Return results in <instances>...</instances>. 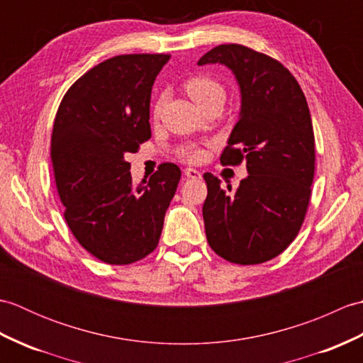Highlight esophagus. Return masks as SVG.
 Segmentation results:
<instances>
[{"mask_svg":"<svg viewBox=\"0 0 363 363\" xmlns=\"http://www.w3.org/2000/svg\"><path fill=\"white\" fill-rule=\"evenodd\" d=\"M184 174L190 177V179H199V177H201V173H199L195 168H186L184 169Z\"/></svg>","mask_w":363,"mask_h":363,"instance_id":"esophagus-1","label":"esophagus"}]
</instances>
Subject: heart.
Here are the masks:
<instances>
[{"instance_id": "1", "label": "heart", "mask_w": 363, "mask_h": 363, "mask_svg": "<svg viewBox=\"0 0 363 363\" xmlns=\"http://www.w3.org/2000/svg\"><path fill=\"white\" fill-rule=\"evenodd\" d=\"M186 90L187 94L190 95V98L194 99V101L199 106L203 107L206 104H209L212 101H225L226 98V91L225 87L221 86V84L211 78V76H206V74H199V76H194V78H190L186 82ZM165 103V96L162 95L156 106H154V115H159L162 111V106ZM184 156L191 159V160H196L201 157V151H198L195 148H189L184 151Z\"/></svg>"}]
</instances>
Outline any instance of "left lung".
<instances>
[{
  "label": "left lung",
  "mask_w": 363,
  "mask_h": 363,
  "mask_svg": "<svg viewBox=\"0 0 363 363\" xmlns=\"http://www.w3.org/2000/svg\"><path fill=\"white\" fill-rule=\"evenodd\" d=\"M220 64L240 89V113L221 154V164L246 162L248 176L235 191L204 174L203 206L211 248L229 262H267L295 240L311 199L315 138L306 96L277 60L243 45H220L198 65Z\"/></svg>",
  "instance_id": "8db88e82"
}]
</instances>
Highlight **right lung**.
<instances>
[{"instance_id": "1", "label": "right lung", "mask_w": 363, "mask_h": 363, "mask_svg": "<svg viewBox=\"0 0 363 363\" xmlns=\"http://www.w3.org/2000/svg\"><path fill=\"white\" fill-rule=\"evenodd\" d=\"M168 54H125L68 89L54 120L51 160L64 217L76 240L111 265L154 251L181 169L162 164L135 187L125 156L151 137L150 101Z\"/></svg>"}]
</instances>
